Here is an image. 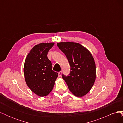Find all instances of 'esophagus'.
I'll return each mask as SVG.
<instances>
[{
  "label": "esophagus",
  "mask_w": 123,
  "mask_h": 123,
  "mask_svg": "<svg viewBox=\"0 0 123 123\" xmlns=\"http://www.w3.org/2000/svg\"><path fill=\"white\" fill-rule=\"evenodd\" d=\"M58 76H59V77H60V76H62V71L58 72Z\"/></svg>",
  "instance_id": "1"
}]
</instances>
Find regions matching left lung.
<instances>
[{
  "label": "left lung",
  "instance_id": "1",
  "mask_svg": "<svg viewBox=\"0 0 123 123\" xmlns=\"http://www.w3.org/2000/svg\"><path fill=\"white\" fill-rule=\"evenodd\" d=\"M59 49L66 56L70 66L68 76L62 74L69 90L74 95L81 97L90 90L95 80L94 59L86 48L73 42L57 43Z\"/></svg>",
  "mask_w": 123,
  "mask_h": 123
}]
</instances>
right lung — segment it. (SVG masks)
<instances>
[{"mask_svg": "<svg viewBox=\"0 0 123 123\" xmlns=\"http://www.w3.org/2000/svg\"><path fill=\"white\" fill-rule=\"evenodd\" d=\"M54 43H42L35 46L28 53L24 64L25 80L35 94L44 96L52 90L58 73L52 70L47 54Z\"/></svg>", "mask_w": 123, "mask_h": 123, "instance_id": "1", "label": "right lung"}]
</instances>
